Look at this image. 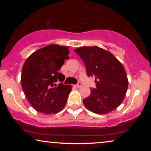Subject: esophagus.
Returning <instances> with one entry per match:
<instances>
[{
    "instance_id": "1",
    "label": "esophagus",
    "mask_w": 151,
    "mask_h": 151,
    "mask_svg": "<svg viewBox=\"0 0 151 151\" xmlns=\"http://www.w3.org/2000/svg\"><path fill=\"white\" fill-rule=\"evenodd\" d=\"M82 85V82H78V84H76V86H77L78 88H80V87H81Z\"/></svg>"
}]
</instances>
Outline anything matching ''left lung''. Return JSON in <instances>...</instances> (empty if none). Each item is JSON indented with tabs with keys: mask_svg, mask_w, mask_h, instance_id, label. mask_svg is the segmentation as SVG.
Listing matches in <instances>:
<instances>
[{
	"mask_svg": "<svg viewBox=\"0 0 151 151\" xmlns=\"http://www.w3.org/2000/svg\"><path fill=\"white\" fill-rule=\"evenodd\" d=\"M86 67L88 77H95L96 87L84 99L86 108L97 114H106L119 106L128 88V78L123 65L108 51L100 47L76 49Z\"/></svg>",
	"mask_w": 151,
	"mask_h": 151,
	"instance_id": "obj_1",
	"label": "left lung"
}]
</instances>
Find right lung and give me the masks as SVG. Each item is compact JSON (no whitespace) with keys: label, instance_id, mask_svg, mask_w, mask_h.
I'll use <instances>...</instances> for the list:
<instances>
[{"label":"right lung","instance_id":"add662e5","mask_svg":"<svg viewBox=\"0 0 151 151\" xmlns=\"http://www.w3.org/2000/svg\"><path fill=\"white\" fill-rule=\"evenodd\" d=\"M67 47L49 45L29 55L24 62L21 85L27 99L38 112L53 114L67 103L72 86L63 82L65 76L59 70L69 59ZM61 82L57 86L55 83Z\"/></svg>","mask_w":151,"mask_h":151}]
</instances>
